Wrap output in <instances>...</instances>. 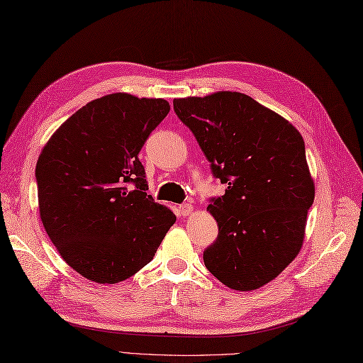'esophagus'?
<instances>
[{
    "label": "esophagus",
    "instance_id": "obj_1",
    "mask_svg": "<svg viewBox=\"0 0 363 363\" xmlns=\"http://www.w3.org/2000/svg\"><path fill=\"white\" fill-rule=\"evenodd\" d=\"M192 205H180L179 206V214L182 216V217H188L191 212H192Z\"/></svg>",
    "mask_w": 363,
    "mask_h": 363
}]
</instances>
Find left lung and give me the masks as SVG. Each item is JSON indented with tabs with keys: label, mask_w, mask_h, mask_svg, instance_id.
<instances>
[{
	"label": "left lung",
	"mask_w": 363,
	"mask_h": 363,
	"mask_svg": "<svg viewBox=\"0 0 363 363\" xmlns=\"http://www.w3.org/2000/svg\"><path fill=\"white\" fill-rule=\"evenodd\" d=\"M174 111L226 184L208 206L218 235L203 252L205 267L228 288L259 289L302 248L314 201L305 141L288 120L240 92L177 99Z\"/></svg>",
	"instance_id": "8db88e82"
}]
</instances>
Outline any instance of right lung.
Segmentation results:
<instances>
[{"instance_id": "1", "label": "right lung", "mask_w": 363, "mask_h": 363, "mask_svg": "<svg viewBox=\"0 0 363 363\" xmlns=\"http://www.w3.org/2000/svg\"><path fill=\"white\" fill-rule=\"evenodd\" d=\"M163 99L117 92L78 109L38 157V206L63 260L96 284H118L154 255L177 217L147 196L138 160L169 113Z\"/></svg>"}]
</instances>
